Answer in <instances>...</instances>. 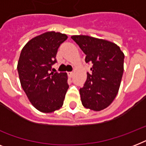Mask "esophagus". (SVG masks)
<instances>
[{"mask_svg":"<svg viewBox=\"0 0 146 146\" xmlns=\"http://www.w3.org/2000/svg\"><path fill=\"white\" fill-rule=\"evenodd\" d=\"M67 74H68V76H70V77H72L73 75V72H68V73H67Z\"/></svg>","mask_w":146,"mask_h":146,"instance_id":"obj_1","label":"esophagus"}]
</instances>
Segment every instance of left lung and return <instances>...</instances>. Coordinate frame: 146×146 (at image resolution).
Instances as JSON below:
<instances>
[{
	"instance_id": "left-lung-1",
	"label": "left lung",
	"mask_w": 146,
	"mask_h": 146,
	"mask_svg": "<svg viewBox=\"0 0 146 146\" xmlns=\"http://www.w3.org/2000/svg\"><path fill=\"white\" fill-rule=\"evenodd\" d=\"M71 38L80 46L86 56V62L92 64V73L80 94L82 105L98 111L106 108L117 95L123 73L124 54L113 42L90 37L73 35Z\"/></svg>"
}]
</instances>
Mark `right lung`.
I'll return each mask as SVG.
<instances>
[{"instance_id": "right-lung-1", "label": "right lung", "mask_w": 146, "mask_h": 146, "mask_svg": "<svg viewBox=\"0 0 146 146\" xmlns=\"http://www.w3.org/2000/svg\"><path fill=\"white\" fill-rule=\"evenodd\" d=\"M65 34L48 32L31 39L20 53L17 70L22 88L35 108L44 113L58 110L69 88L66 73H53Z\"/></svg>"}]
</instances>
